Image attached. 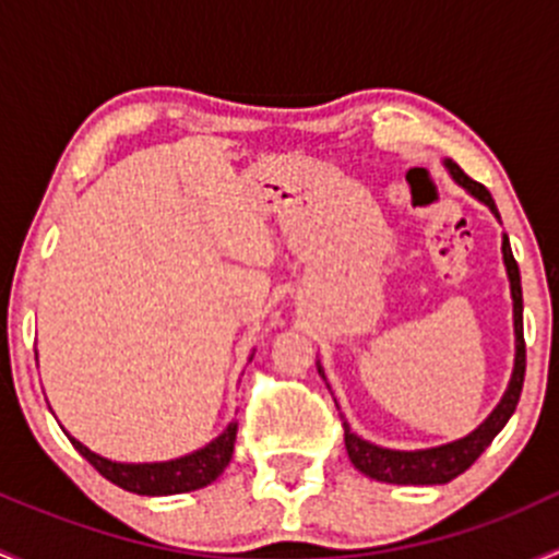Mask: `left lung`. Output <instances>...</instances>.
Masks as SVG:
<instances>
[{
	"instance_id": "8db88e82",
	"label": "left lung",
	"mask_w": 559,
	"mask_h": 559,
	"mask_svg": "<svg viewBox=\"0 0 559 559\" xmlns=\"http://www.w3.org/2000/svg\"><path fill=\"white\" fill-rule=\"evenodd\" d=\"M443 167H447L449 175H452L467 194L476 197L478 202H484V205L495 213V218L500 222V213L498 207H495L492 194H489L481 183L467 178V175L460 170V165H454L452 159H443ZM503 264H506V275H509L511 300H514V370H511L509 386H506L500 403L495 405L492 414H489L476 430L467 432L465 438H456L452 443H441V447L414 449V452L376 447V443L365 441V438H359L357 432H352L348 421H343V427H346L348 460H352L354 467L362 471L365 476L376 478V481H386V484H447L460 476V473H465L467 467L481 456L484 449L492 443V438L503 430L506 421L511 419V414L516 411V403H520L522 384H524V332H522V281H520L516 259L514 253H511L509 235H503ZM316 368H319L321 379L326 381L321 362H316Z\"/></svg>"
}]
</instances>
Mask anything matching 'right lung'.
<instances>
[{
	"mask_svg": "<svg viewBox=\"0 0 559 559\" xmlns=\"http://www.w3.org/2000/svg\"><path fill=\"white\" fill-rule=\"evenodd\" d=\"M253 357V354H251ZM248 357V359H251ZM235 436H238V421H229L227 430L211 443H205L197 452L175 456V460L165 462H116L107 456L92 452L83 447L78 438L67 432L72 447L78 449L99 473L112 481L116 487L127 489L134 495H148V498H159V495H180V492H194V489L207 487L216 481L229 465L235 452Z\"/></svg>",
	"mask_w": 559,
	"mask_h": 559,
	"instance_id": "right-lung-1",
	"label": "right lung"
}]
</instances>
